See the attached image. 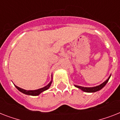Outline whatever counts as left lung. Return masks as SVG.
<instances>
[{
  "label": "left lung",
  "instance_id": "1",
  "mask_svg": "<svg viewBox=\"0 0 120 120\" xmlns=\"http://www.w3.org/2000/svg\"><path fill=\"white\" fill-rule=\"evenodd\" d=\"M110 77H111V75H110L109 78H108L107 80L103 83L102 84H101L100 85L97 86H95V87H83V86H78V85H75V86L76 87L79 88H80V90H82L83 91H85V92H88V93H93V92H96V91H98L99 90H100L102 88H103L105 86L106 83H107V82H108V80L110 79Z\"/></svg>",
  "mask_w": 120,
  "mask_h": 120
}]
</instances>
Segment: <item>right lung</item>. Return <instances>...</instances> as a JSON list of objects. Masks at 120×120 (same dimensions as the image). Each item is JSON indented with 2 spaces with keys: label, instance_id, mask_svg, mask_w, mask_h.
Instances as JSON below:
<instances>
[{
  "label": "right lung",
  "instance_id": "obj_1",
  "mask_svg": "<svg viewBox=\"0 0 120 120\" xmlns=\"http://www.w3.org/2000/svg\"><path fill=\"white\" fill-rule=\"evenodd\" d=\"M51 83H52V82H50V83H49L46 86H45V87L41 88H40V89L35 90H25L22 89L21 88L18 87L17 86H15V87L17 88L20 91H21L22 93H24L25 95H32V96H37V95H38L39 94H40L41 92H43V91L47 90V89H49V87L50 86Z\"/></svg>",
  "mask_w": 120,
  "mask_h": 120
}]
</instances>
